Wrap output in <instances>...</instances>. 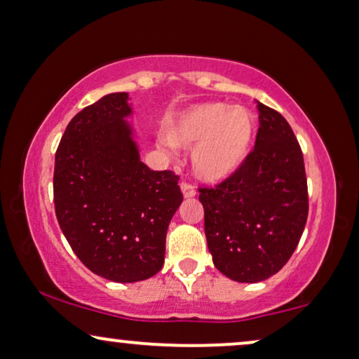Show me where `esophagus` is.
I'll list each match as a JSON object with an SVG mask.
<instances>
[{
	"instance_id": "obj_1",
	"label": "esophagus",
	"mask_w": 359,
	"mask_h": 359,
	"mask_svg": "<svg viewBox=\"0 0 359 359\" xmlns=\"http://www.w3.org/2000/svg\"><path fill=\"white\" fill-rule=\"evenodd\" d=\"M181 193H183V196H184L186 199H189V198H194V196H196V189H194L193 186L188 184V183H183V184H181Z\"/></svg>"
}]
</instances>
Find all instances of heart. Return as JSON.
<instances>
[{
    "label": "heart",
    "mask_w": 359,
    "mask_h": 359,
    "mask_svg": "<svg viewBox=\"0 0 359 359\" xmlns=\"http://www.w3.org/2000/svg\"><path fill=\"white\" fill-rule=\"evenodd\" d=\"M165 142L193 149L191 170L199 181L219 184L236 175L252 151L255 117L244 107L203 102L188 107L165 123Z\"/></svg>",
    "instance_id": "obj_1"
}]
</instances>
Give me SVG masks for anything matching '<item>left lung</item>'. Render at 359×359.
<instances>
[{
  "instance_id": "8db88e82",
  "label": "left lung",
  "mask_w": 359,
  "mask_h": 359,
  "mask_svg": "<svg viewBox=\"0 0 359 359\" xmlns=\"http://www.w3.org/2000/svg\"><path fill=\"white\" fill-rule=\"evenodd\" d=\"M255 147L236 175L199 189L204 232L216 269L231 280L272 277L297 249L309 216L304 155L290 125L257 102Z\"/></svg>"
}]
</instances>
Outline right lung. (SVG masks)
Instances as JSON below:
<instances>
[{"mask_svg":"<svg viewBox=\"0 0 359 359\" xmlns=\"http://www.w3.org/2000/svg\"><path fill=\"white\" fill-rule=\"evenodd\" d=\"M127 92L79 111L60 138L54 206L74 254L107 280L132 283L161 271L171 217L183 203L178 176L140 160Z\"/></svg>","mask_w":359,"mask_h":359,"instance_id":"add662e5","label":"right lung"}]
</instances>
